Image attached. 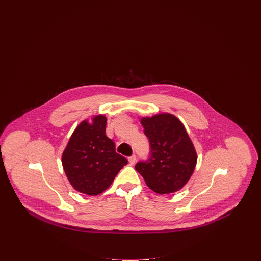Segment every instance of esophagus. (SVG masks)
<instances>
[{"label": "esophagus", "mask_w": 261, "mask_h": 261, "mask_svg": "<svg viewBox=\"0 0 261 261\" xmlns=\"http://www.w3.org/2000/svg\"><path fill=\"white\" fill-rule=\"evenodd\" d=\"M137 158L135 154H133V155H131L130 158H128V161H129V163L130 164H134L135 162H136Z\"/></svg>", "instance_id": "esophagus-1"}]
</instances>
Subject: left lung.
<instances>
[{"label":"left lung","instance_id":"1","mask_svg":"<svg viewBox=\"0 0 261 261\" xmlns=\"http://www.w3.org/2000/svg\"><path fill=\"white\" fill-rule=\"evenodd\" d=\"M150 158L135 166L149 189L163 195L181 190L194 173L198 154L183 123L170 113L143 117Z\"/></svg>","mask_w":261,"mask_h":261}]
</instances>
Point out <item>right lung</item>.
I'll list each match as a JSON object with an SVG mask.
<instances>
[{"label":"right lung","instance_id":"1","mask_svg":"<svg viewBox=\"0 0 261 261\" xmlns=\"http://www.w3.org/2000/svg\"><path fill=\"white\" fill-rule=\"evenodd\" d=\"M107 117L95 115L75 128L62 162L65 175L76 191L97 196L112 185L115 176L128 163L115 151L112 139L106 135Z\"/></svg>","mask_w":261,"mask_h":261}]
</instances>
